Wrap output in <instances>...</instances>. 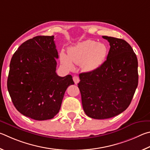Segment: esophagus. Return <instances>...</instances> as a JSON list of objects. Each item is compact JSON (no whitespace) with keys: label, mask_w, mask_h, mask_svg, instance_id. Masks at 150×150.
Masks as SVG:
<instances>
[{"label":"esophagus","mask_w":150,"mask_h":150,"mask_svg":"<svg viewBox=\"0 0 150 150\" xmlns=\"http://www.w3.org/2000/svg\"><path fill=\"white\" fill-rule=\"evenodd\" d=\"M73 80L76 84H77V83L80 82V79L79 78H78L77 76H74L73 77Z\"/></svg>","instance_id":"esophagus-1"}]
</instances>
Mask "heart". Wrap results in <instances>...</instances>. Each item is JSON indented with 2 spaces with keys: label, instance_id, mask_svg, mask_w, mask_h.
I'll list each match as a JSON object with an SVG mask.
<instances>
[{
  "label": "heart",
  "instance_id": "1",
  "mask_svg": "<svg viewBox=\"0 0 150 150\" xmlns=\"http://www.w3.org/2000/svg\"><path fill=\"white\" fill-rule=\"evenodd\" d=\"M107 53L108 48L105 43L86 40L70 47L68 55L61 51L60 59L62 64L69 68L74 67V62L82 64L83 69L87 72H92L101 67Z\"/></svg>",
  "mask_w": 150,
  "mask_h": 150
}]
</instances>
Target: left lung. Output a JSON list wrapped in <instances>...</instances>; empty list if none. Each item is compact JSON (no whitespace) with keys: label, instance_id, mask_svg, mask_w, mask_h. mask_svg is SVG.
<instances>
[{"label":"left lung","instance_id":"obj_1","mask_svg":"<svg viewBox=\"0 0 150 150\" xmlns=\"http://www.w3.org/2000/svg\"><path fill=\"white\" fill-rule=\"evenodd\" d=\"M109 41L107 60L98 69L81 73L78 88L85 113L105 119L121 113L131 103L138 83V59L122 39L103 36Z\"/></svg>","mask_w":150,"mask_h":150}]
</instances>
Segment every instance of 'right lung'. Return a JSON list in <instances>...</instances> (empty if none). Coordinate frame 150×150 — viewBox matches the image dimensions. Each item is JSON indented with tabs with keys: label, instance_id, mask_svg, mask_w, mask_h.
I'll use <instances>...</instances> for the list:
<instances>
[{
	"label": "right lung",
	"instance_id": "right-lung-1",
	"mask_svg": "<svg viewBox=\"0 0 150 150\" xmlns=\"http://www.w3.org/2000/svg\"><path fill=\"white\" fill-rule=\"evenodd\" d=\"M58 52L54 36H36L25 41L12 57L7 88L18 111L37 120L51 119L59 112L71 75L56 73Z\"/></svg>",
	"mask_w": 150,
	"mask_h": 150
}]
</instances>
